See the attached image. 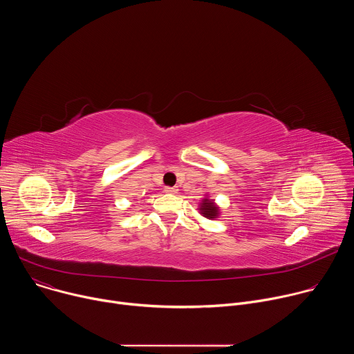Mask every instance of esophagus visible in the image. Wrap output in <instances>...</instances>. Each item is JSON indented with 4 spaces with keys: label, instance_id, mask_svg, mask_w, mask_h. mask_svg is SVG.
Masks as SVG:
<instances>
[{
    "label": "esophagus",
    "instance_id": "esophagus-1",
    "mask_svg": "<svg viewBox=\"0 0 354 354\" xmlns=\"http://www.w3.org/2000/svg\"><path fill=\"white\" fill-rule=\"evenodd\" d=\"M164 192H165V193H171V194H175V193H178V189H176V187H171V186H167V187H164Z\"/></svg>",
    "mask_w": 354,
    "mask_h": 354
}]
</instances>
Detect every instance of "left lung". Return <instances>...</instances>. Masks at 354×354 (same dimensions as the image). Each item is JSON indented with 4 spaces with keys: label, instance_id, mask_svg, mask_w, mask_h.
I'll return each mask as SVG.
<instances>
[{
    "label": "left lung",
    "instance_id": "left-lung-1",
    "mask_svg": "<svg viewBox=\"0 0 354 354\" xmlns=\"http://www.w3.org/2000/svg\"><path fill=\"white\" fill-rule=\"evenodd\" d=\"M200 213L212 220V218H216L218 216V207L213 203L212 200L205 198L203 203H201V206H200Z\"/></svg>",
    "mask_w": 354,
    "mask_h": 354
}]
</instances>
